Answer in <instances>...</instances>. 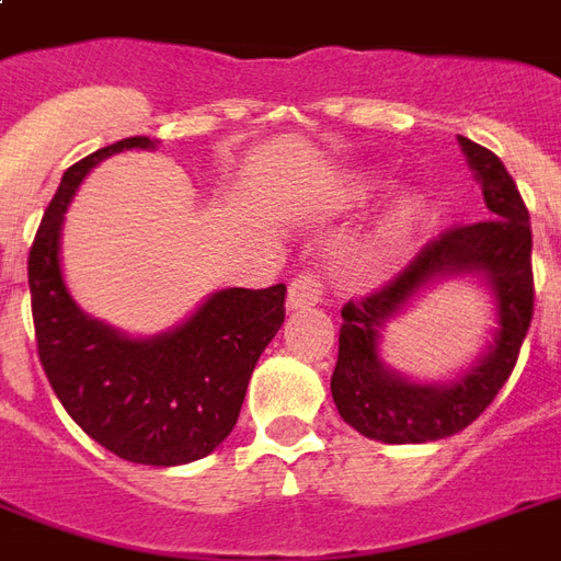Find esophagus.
Wrapping results in <instances>:
<instances>
[{
    "label": "esophagus",
    "instance_id": "34e87169",
    "mask_svg": "<svg viewBox=\"0 0 561 561\" xmlns=\"http://www.w3.org/2000/svg\"><path fill=\"white\" fill-rule=\"evenodd\" d=\"M320 299H323V279H320V273L302 271L297 279L290 282V288H288V308H290V311H299V308L317 306Z\"/></svg>",
    "mask_w": 561,
    "mask_h": 561
}]
</instances>
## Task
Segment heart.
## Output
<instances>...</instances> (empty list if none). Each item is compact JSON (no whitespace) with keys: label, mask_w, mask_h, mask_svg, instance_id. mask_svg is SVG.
<instances>
[{"label":"heart","mask_w":561,"mask_h":561,"mask_svg":"<svg viewBox=\"0 0 561 561\" xmlns=\"http://www.w3.org/2000/svg\"><path fill=\"white\" fill-rule=\"evenodd\" d=\"M373 192V183H358V186L352 188V197H367ZM419 220V203L404 197V201L392 203L387 215H383L381 227H378V244L381 247H392L404 241V238L413 232Z\"/></svg>","instance_id":"heart-1"}]
</instances>
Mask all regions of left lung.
Segmentation results:
<instances>
[{
	"label": "left lung",
	"instance_id": "left-lung-1",
	"mask_svg": "<svg viewBox=\"0 0 561 561\" xmlns=\"http://www.w3.org/2000/svg\"><path fill=\"white\" fill-rule=\"evenodd\" d=\"M492 218L451 227L404 271L360 302L343 306L332 399L346 425L390 445L434 443L469 427L513 373L533 320L530 211L504 162L483 145L457 136ZM454 275L483 280L496 299L493 343L451 382L425 385L380 360L382 325L403 313L431 284Z\"/></svg>",
	"mask_w": 561,
	"mask_h": 561
}]
</instances>
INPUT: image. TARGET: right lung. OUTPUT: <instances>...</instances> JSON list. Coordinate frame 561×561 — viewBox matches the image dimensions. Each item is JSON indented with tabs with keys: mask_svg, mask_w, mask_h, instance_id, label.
<instances>
[{
	"mask_svg": "<svg viewBox=\"0 0 561 561\" xmlns=\"http://www.w3.org/2000/svg\"><path fill=\"white\" fill-rule=\"evenodd\" d=\"M153 148L130 136L66 169L28 253L39 364L66 413L99 445L142 466H183L236 427L264 346L285 323V285L224 288L169 332L130 337L83 314L60 271L64 215L101 160Z\"/></svg>",
	"mask_w": 561,
	"mask_h": 561,
	"instance_id": "1",
	"label": "right lung"
}]
</instances>
